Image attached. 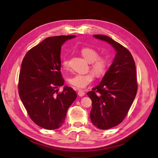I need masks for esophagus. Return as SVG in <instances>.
Returning a JSON list of instances; mask_svg holds the SVG:
<instances>
[{
	"instance_id": "esophagus-1",
	"label": "esophagus",
	"mask_w": 158,
	"mask_h": 158,
	"mask_svg": "<svg viewBox=\"0 0 158 158\" xmlns=\"http://www.w3.org/2000/svg\"><path fill=\"white\" fill-rule=\"evenodd\" d=\"M78 95H79L80 97H82V96H84V95H85V92H84L83 90L79 89V90H78Z\"/></svg>"
}]
</instances>
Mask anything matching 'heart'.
<instances>
[{
    "instance_id": "b5f03b06",
    "label": "heart",
    "mask_w": 158,
    "mask_h": 158,
    "mask_svg": "<svg viewBox=\"0 0 158 158\" xmlns=\"http://www.w3.org/2000/svg\"><path fill=\"white\" fill-rule=\"evenodd\" d=\"M80 52L84 58L90 63V69L94 74L93 73L85 74H75L69 79V82L73 86L82 89L92 82L94 74L97 77H102L105 75L109 67V60L104 57H99V52L90 47H84ZM61 64L64 69H69L70 64L68 57L64 56L62 59Z\"/></svg>"
}]
</instances>
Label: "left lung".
Returning <instances> with one entry per match:
<instances>
[{
    "label": "left lung",
    "mask_w": 158,
    "mask_h": 158,
    "mask_svg": "<svg viewBox=\"0 0 158 158\" xmlns=\"http://www.w3.org/2000/svg\"><path fill=\"white\" fill-rule=\"evenodd\" d=\"M94 37L107 42L116 51L102 82L87 93L92 102V123L97 128L106 130L120 124L132 106L138 89L136 66L130 51L125 47L106 35Z\"/></svg>",
    "instance_id": "left-lung-1"
}]
</instances>
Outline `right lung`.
<instances>
[{"label":"right lung","mask_w":158,"mask_h":158,"mask_svg":"<svg viewBox=\"0 0 158 158\" xmlns=\"http://www.w3.org/2000/svg\"><path fill=\"white\" fill-rule=\"evenodd\" d=\"M75 35L47 37L26 54L19 74L18 92L27 114L36 125L47 130L64 124L77 95L73 89L58 88L64 80L60 73L61 46Z\"/></svg>","instance_id":"add662e5"}]
</instances>
